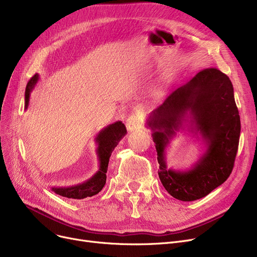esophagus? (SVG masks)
<instances>
[{
  "label": "esophagus",
  "mask_w": 257,
  "mask_h": 257,
  "mask_svg": "<svg viewBox=\"0 0 257 257\" xmlns=\"http://www.w3.org/2000/svg\"><path fill=\"white\" fill-rule=\"evenodd\" d=\"M142 121H143V114L141 112L132 113L126 121V127L128 131L132 132L134 130H138L142 125Z\"/></svg>",
  "instance_id": "1"
}]
</instances>
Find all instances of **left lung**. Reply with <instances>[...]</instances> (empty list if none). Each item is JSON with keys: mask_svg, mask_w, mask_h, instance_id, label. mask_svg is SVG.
<instances>
[{"mask_svg": "<svg viewBox=\"0 0 257 257\" xmlns=\"http://www.w3.org/2000/svg\"><path fill=\"white\" fill-rule=\"evenodd\" d=\"M159 164V179L180 201L207 196L230 176L238 148L240 119L230 79L217 69L199 72L173 91L148 115ZM186 127L202 144V153L190 168H169L166 148Z\"/></svg>", "mask_w": 257, "mask_h": 257, "instance_id": "left-lung-1", "label": "left lung"}]
</instances>
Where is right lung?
Masks as SVG:
<instances>
[{
	"mask_svg": "<svg viewBox=\"0 0 257 257\" xmlns=\"http://www.w3.org/2000/svg\"><path fill=\"white\" fill-rule=\"evenodd\" d=\"M38 80L39 75L35 74L27 84L25 91V109L29 106L31 91ZM126 127L120 120L103 128L94 138V143L97 144L96 153L99 160L98 171L89 179L83 182L72 186H53L51 190L55 194L69 199H84L100 193L106 183V173L109 157L120 140L126 136Z\"/></svg>",
	"mask_w": 257,
	"mask_h": 257,
	"instance_id": "right-lung-1",
	"label": "right lung"
}]
</instances>
